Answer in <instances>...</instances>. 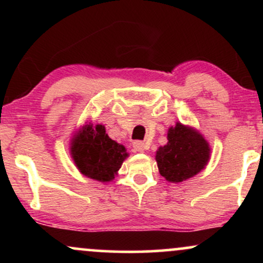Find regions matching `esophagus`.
Segmentation results:
<instances>
[{
	"instance_id": "1",
	"label": "esophagus",
	"mask_w": 263,
	"mask_h": 263,
	"mask_svg": "<svg viewBox=\"0 0 263 263\" xmlns=\"http://www.w3.org/2000/svg\"><path fill=\"white\" fill-rule=\"evenodd\" d=\"M132 147H134V149L136 151V152H143V151L147 148L146 143L142 141H135L134 143H132Z\"/></svg>"
}]
</instances>
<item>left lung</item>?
<instances>
[{
  "instance_id": "left-lung-1",
  "label": "left lung",
  "mask_w": 263,
  "mask_h": 263,
  "mask_svg": "<svg viewBox=\"0 0 263 263\" xmlns=\"http://www.w3.org/2000/svg\"><path fill=\"white\" fill-rule=\"evenodd\" d=\"M210 148L204 137L195 129L177 123L168 131V143L157 151L159 173L172 183L194 177L206 165Z\"/></svg>"
}]
</instances>
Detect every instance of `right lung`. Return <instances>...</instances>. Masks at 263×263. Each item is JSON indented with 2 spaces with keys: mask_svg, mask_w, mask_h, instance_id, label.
<instances>
[{
  "mask_svg": "<svg viewBox=\"0 0 263 263\" xmlns=\"http://www.w3.org/2000/svg\"><path fill=\"white\" fill-rule=\"evenodd\" d=\"M71 155L81 173L99 182L114 179L127 157L125 147L111 140L101 125L83 127L71 143Z\"/></svg>",
  "mask_w": 263,
  "mask_h": 263,
  "instance_id": "add662e5",
  "label": "right lung"
}]
</instances>
